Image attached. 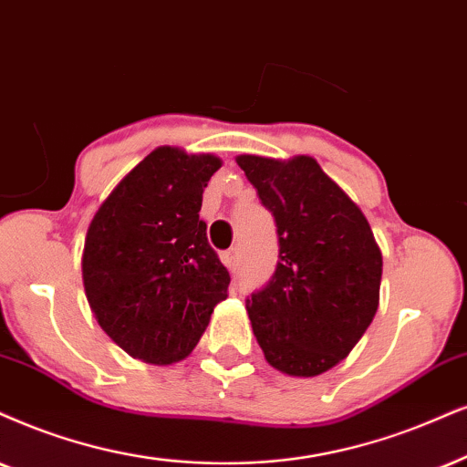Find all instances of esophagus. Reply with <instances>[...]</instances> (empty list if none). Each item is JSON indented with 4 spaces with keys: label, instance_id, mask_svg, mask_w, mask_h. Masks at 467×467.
<instances>
[{
    "label": "esophagus",
    "instance_id": "34e87169",
    "mask_svg": "<svg viewBox=\"0 0 467 467\" xmlns=\"http://www.w3.org/2000/svg\"><path fill=\"white\" fill-rule=\"evenodd\" d=\"M223 263H226V267L230 274H234L239 267V252L237 250H228L226 254H223Z\"/></svg>",
    "mask_w": 467,
    "mask_h": 467
}]
</instances>
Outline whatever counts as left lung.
<instances>
[{
  "label": "left lung",
  "instance_id": "8db88e82",
  "mask_svg": "<svg viewBox=\"0 0 467 467\" xmlns=\"http://www.w3.org/2000/svg\"><path fill=\"white\" fill-rule=\"evenodd\" d=\"M277 228L280 261L245 302L265 359L293 377L326 373L349 356L379 306L381 252L358 204L312 157L241 155Z\"/></svg>",
  "mask_w": 467,
  "mask_h": 467
}]
</instances>
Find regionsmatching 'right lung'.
Wrapping results in <instances>:
<instances>
[{
	"label": "right lung",
	"instance_id": "obj_1",
	"mask_svg": "<svg viewBox=\"0 0 467 467\" xmlns=\"http://www.w3.org/2000/svg\"><path fill=\"white\" fill-rule=\"evenodd\" d=\"M222 161L161 146L116 185L88 228L84 288L103 332L131 358H187L228 297L230 275L200 220Z\"/></svg>",
	"mask_w": 467,
	"mask_h": 467
}]
</instances>
